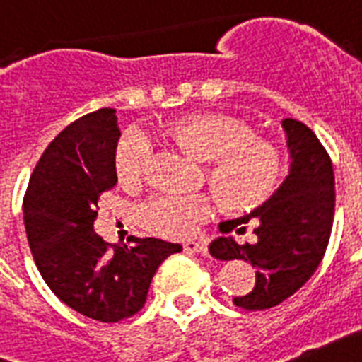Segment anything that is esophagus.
Segmentation results:
<instances>
[{
    "label": "esophagus",
    "instance_id": "1",
    "mask_svg": "<svg viewBox=\"0 0 362 362\" xmlns=\"http://www.w3.org/2000/svg\"><path fill=\"white\" fill-rule=\"evenodd\" d=\"M184 251H187V252H197V255H206L208 247H206V243H201V242H186V243H184Z\"/></svg>",
    "mask_w": 362,
    "mask_h": 362
}]
</instances>
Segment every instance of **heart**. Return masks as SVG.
I'll list each match as a JSON object with an SVG mask.
<instances>
[{"label": "heart", "mask_w": 362, "mask_h": 362, "mask_svg": "<svg viewBox=\"0 0 362 362\" xmlns=\"http://www.w3.org/2000/svg\"><path fill=\"white\" fill-rule=\"evenodd\" d=\"M167 143L206 163V178L221 201L234 210L260 206L275 193L283 176V154L272 141L255 137L247 124L223 115H193L158 128ZM154 158V143L139 128L120 135L115 148L119 180L134 186L145 180ZM216 214L208 193H154L139 204L141 225L163 238H189Z\"/></svg>", "instance_id": "1"}]
</instances>
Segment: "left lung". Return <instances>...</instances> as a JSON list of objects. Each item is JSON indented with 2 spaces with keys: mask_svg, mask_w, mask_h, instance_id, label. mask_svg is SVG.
<instances>
[{
  "mask_svg": "<svg viewBox=\"0 0 362 362\" xmlns=\"http://www.w3.org/2000/svg\"><path fill=\"white\" fill-rule=\"evenodd\" d=\"M290 148V175L262 206L249 216L219 225L223 234H245L252 223L255 242L238 243L230 236L210 243L211 257L245 260L257 267L251 292L234 298L245 310H264L283 303L307 283L327 249L334 217L333 163L308 126L284 119Z\"/></svg>",
  "mask_w": 362,
  "mask_h": 362,
  "instance_id": "obj_1",
  "label": "left lung"
}]
</instances>
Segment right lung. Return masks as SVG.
<instances>
[{
    "label": "right lung",
    "mask_w": 362,
    "mask_h": 362,
    "mask_svg": "<svg viewBox=\"0 0 362 362\" xmlns=\"http://www.w3.org/2000/svg\"><path fill=\"white\" fill-rule=\"evenodd\" d=\"M115 110L74 120L42 152L23 195V223L38 272L64 305L115 324L137 314L156 269L180 243L132 236L107 243L93 228L98 202L117 186Z\"/></svg>",
    "instance_id": "right-lung-1"
}]
</instances>
